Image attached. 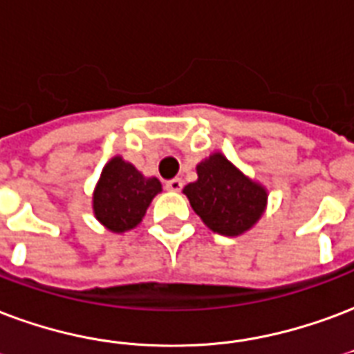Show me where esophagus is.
I'll return each instance as SVG.
<instances>
[{"label": "esophagus", "mask_w": 354, "mask_h": 354, "mask_svg": "<svg viewBox=\"0 0 354 354\" xmlns=\"http://www.w3.org/2000/svg\"><path fill=\"white\" fill-rule=\"evenodd\" d=\"M166 188L169 190V192H180V188H183V180H180V179L167 180Z\"/></svg>", "instance_id": "esophagus-1"}]
</instances>
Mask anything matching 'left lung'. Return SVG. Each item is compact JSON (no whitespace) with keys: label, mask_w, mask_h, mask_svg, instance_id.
I'll return each instance as SVG.
<instances>
[{"label":"left lung","mask_w":354,"mask_h":354,"mask_svg":"<svg viewBox=\"0 0 354 354\" xmlns=\"http://www.w3.org/2000/svg\"><path fill=\"white\" fill-rule=\"evenodd\" d=\"M198 180L183 192L209 230L225 237H239L259 222L267 209L268 192L250 179L222 153H212L196 166Z\"/></svg>","instance_id":"left-lung-1"}]
</instances>
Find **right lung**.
Listing matches in <instances>:
<instances>
[{
	"mask_svg": "<svg viewBox=\"0 0 354 354\" xmlns=\"http://www.w3.org/2000/svg\"><path fill=\"white\" fill-rule=\"evenodd\" d=\"M160 192V180L145 177L117 155L106 162L93 190V214L111 233H124L140 225L153 198Z\"/></svg>",
	"mask_w": 354,
	"mask_h": 354,
	"instance_id": "1",
	"label": "right lung"
}]
</instances>
